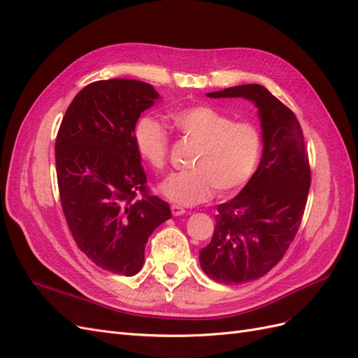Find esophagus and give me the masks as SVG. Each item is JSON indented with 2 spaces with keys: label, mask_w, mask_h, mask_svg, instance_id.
<instances>
[{
  "label": "esophagus",
  "mask_w": 358,
  "mask_h": 358,
  "mask_svg": "<svg viewBox=\"0 0 358 358\" xmlns=\"http://www.w3.org/2000/svg\"><path fill=\"white\" fill-rule=\"evenodd\" d=\"M171 213L175 215V216H180V215H183L185 213V209L182 208V206H178V204H173L171 206Z\"/></svg>",
  "instance_id": "obj_1"
}]
</instances>
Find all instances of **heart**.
Segmentation results:
<instances>
[{"instance_id":"b5f03b06","label":"heart","mask_w":358,"mask_h":358,"mask_svg":"<svg viewBox=\"0 0 358 358\" xmlns=\"http://www.w3.org/2000/svg\"><path fill=\"white\" fill-rule=\"evenodd\" d=\"M171 121L187 138L200 145L191 161V170L171 175L159 191L170 201L194 206L209 200L216 188L230 196L254 176L263 150L258 127L234 117L210 104H194L173 110ZM138 157L161 171L167 164L169 133L157 119L145 116L134 127Z\"/></svg>"}]
</instances>
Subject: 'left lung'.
Segmentation results:
<instances>
[{
  "label": "left lung",
  "instance_id": "obj_1",
  "mask_svg": "<svg viewBox=\"0 0 358 358\" xmlns=\"http://www.w3.org/2000/svg\"><path fill=\"white\" fill-rule=\"evenodd\" d=\"M210 99H246L258 109L263 155L245 188L218 206L200 266L221 284H243L270 272L294 241L308 201L310 169L296 115L262 85L209 92Z\"/></svg>",
  "mask_w": 358,
  "mask_h": 358
}]
</instances>
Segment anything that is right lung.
Masks as SVG:
<instances>
[{
    "mask_svg": "<svg viewBox=\"0 0 358 358\" xmlns=\"http://www.w3.org/2000/svg\"><path fill=\"white\" fill-rule=\"evenodd\" d=\"M158 99L140 80L92 82L74 96L57 136L59 197L76 245L122 276L138 273L149 236L171 218L170 206L148 191L133 138L137 119Z\"/></svg>",
    "mask_w": 358,
    "mask_h": 358,
    "instance_id": "add662e5",
    "label": "right lung"
}]
</instances>
